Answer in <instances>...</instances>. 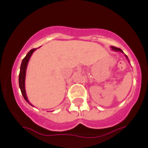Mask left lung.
<instances>
[{"mask_svg": "<svg viewBox=\"0 0 148 148\" xmlns=\"http://www.w3.org/2000/svg\"><path fill=\"white\" fill-rule=\"evenodd\" d=\"M111 49H113V51H120V52H122V53H124L123 51H122L120 49L117 48V47H113V46H111ZM125 57L127 58V59H128V57L127 56V55H125Z\"/></svg>", "mask_w": 148, "mask_h": 148, "instance_id": "8db88e82", "label": "left lung"}]
</instances>
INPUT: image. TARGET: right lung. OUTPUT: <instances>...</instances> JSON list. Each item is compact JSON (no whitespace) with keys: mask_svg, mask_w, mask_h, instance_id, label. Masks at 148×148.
Instances as JSON below:
<instances>
[{"mask_svg":"<svg viewBox=\"0 0 148 148\" xmlns=\"http://www.w3.org/2000/svg\"><path fill=\"white\" fill-rule=\"evenodd\" d=\"M36 50V49H33L30 51L29 52L27 53V55L25 56L24 58L23 59L21 62V67H20V72H19V76H18V84H19V88L21 90V94L23 95V98H24L25 101H27L30 105L33 106V104H31L28 101V97H27L26 93H25V73H26V68L27 65H28V62L30 60V58L33 54V53Z\"/></svg>","mask_w":148,"mask_h":148,"instance_id":"obj_1","label":"right lung"}]
</instances>
